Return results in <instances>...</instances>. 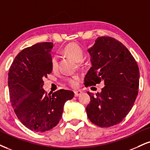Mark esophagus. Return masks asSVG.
<instances>
[{
  "label": "esophagus",
  "instance_id": "34e87169",
  "mask_svg": "<svg viewBox=\"0 0 150 150\" xmlns=\"http://www.w3.org/2000/svg\"><path fill=\"white\" fill-rule=\"evenodd\" d=\"M74 93H75V96L77 97V96H80L81 93H82V91H80V90H77V91H75Z\"/></svg>",
  "mask_w": 150,
  "mask_h": 150
}]
</instances>
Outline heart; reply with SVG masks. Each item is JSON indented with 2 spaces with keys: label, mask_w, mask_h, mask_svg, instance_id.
Instances as JSON below:
<instances>
[{
  "label": "heart",
  "mask_w": 150,
  "mask_h": 150,
  "mask_svg": "<svg viewBox=\"0 0 150 150\" xmlns=\"http://www.w3.org/2000/svg\"><path fill=\"white\" fill-rule=\"evenodd\" d=\"M64 52L66 54L73 59L75 62H81L84 59V50L80 45L76 42H71L68 44L64 49ZM58 66L57 57L54 56L52 59V67L53 69H56ZM80 80L79 75H74L70 78L67 79L68 84L72 87H77L78 85V82Z\"/></svg>",
  "instance_id": "b5f03b06"
}]
</instances>
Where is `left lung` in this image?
Instances as JSON below:
<instances>
[{"mask_svg":"<svg viewBox=\"0 0 150 150\" xmlns=\"http://www.w3.org/2000/svg\"><path fill=\"white\" fill-rule=\"evenodd\" d=\"M91 67L84 77V85L103 82L101 92L88 91L91 98L86 106L88 118L100 127L120 123L129 114L138 93L140 72L128 49L111 37H99L87 50Z\"/></svg>","mask_w":150,"mask_h":150,"instance_id":"left-lung-1","label":"left lung"}]
</instances>
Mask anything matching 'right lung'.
Here are the masks:
<instances>
[{
	"label": "right lung",
	"mask_w": 150,
	"mask_h": 150,
	"mask_svg": "<svg viewBox=\"0 0 150 150\" xmlns=\"http://www.w3.org/2000/svg\"><path fill=\"white\" fill-rule=\"evenodd\" d=\"M52 42H40L23 49L15 57L8 73L12 106L17 118L35 132H45L57 125L65 103L72 91L60 89L47 96L43 78L52 73Z\"/></svg>",
	"instance_id": "add662e5"
}]
</instances>
